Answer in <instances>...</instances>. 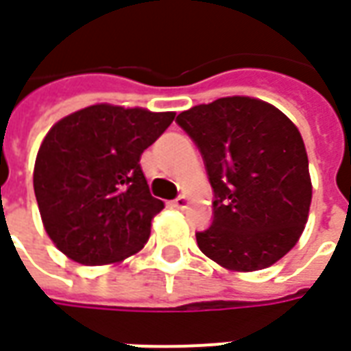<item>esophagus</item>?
Instances as JSON below:
<instances>
[{"label":"esophagus","instance_id":"obj_1","mask_svg":"<svg viewBox=\"0 0 351 351\" xmlns=\"http://www.w3.org/2000/svg\"><path fill=\"white\" fill-rule=\"evenodd\" d=\"M173 205H175L176 208H186V206H188V197H186V195H178V197L173 201Z\"/></svg>","mask_w":351,"mask_h":351}]
</instances>
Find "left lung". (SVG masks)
Masks as SVG:
<instances>
[{"instance_id":"1","label":"left lung","mask_w":351,"mask_h":351,"mask_svg":"<svg viewBox=\"0 0 351 351\" xmlns=\"http://www.w3.org/2000/svg\"><path fill=\"white\" fill-rule=\"evenodd\" d=\"M213 186V223L199 250L229 271L267 269L284 258L308 220V156L295 123L254 97H221L176 116Z\"/></svg>"}]
</instances>
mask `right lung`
I'll return each mask as SVG.
<instances>
[{
    "instance_id": "add662e5",
    "label": "right lung",
    "mask_w": 351,
    "mask_h": 351,
    "mask_svg": "<svg viewBox=\"0 0 351 351\" xmlns=\"http://www.w3.org/2000/svg\"><path fill=\"white\" fill-rule=\"evenodd\" d=\"M175 112L92 105L52 125L37 152L34 190L43 226L82 265L118 263L150 237L163 201L150 195L141 154Z\"/></svg>"
}]
</instances>
